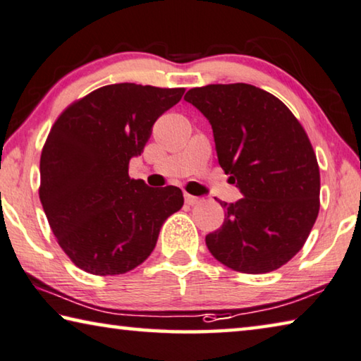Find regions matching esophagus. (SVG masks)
I'll return each instance as SVG.
<instances>
[{
	"mask_svg": "<svg viewBox=\"0 0 361 361\" xmlns=\"http://www.w3.org/2000/svg\"><path fill=\"white\" fill-rule=\"evenodd\" d=\"M185 202L188 205H196L201 202V197H196V196H191V194H185Z\"/></svg>",
	"mask_w": 361,
	"mask_h": 361,
	"instance_id": "1",
	"label": "esophagus"
}]
</instances>
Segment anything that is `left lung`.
Returning a JSON list of instances; mask_svg holds the SVG:
<instances>
[{
    "instance_id": "obj_1",
    "label": "left lung",
    "mask_w": 361,
    "mask_h": 361,
    "mask_svg": "<svg viewBox=\"0 0 361 361\" xmlns=\"http://www.w3.org/2000/svg\"><path fill=\"white\" fill-rule=\"evenodd\" d=\"M185 101L209 120L220 167L243 194L220 202L225 221L205 236L210 254L241 273L278 270L305 244L319 210V169L305 130L254 85H207Z\"/></svg>"
}]
</instances>
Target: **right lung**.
Here are the masks:
<instances>
[{
  "label": "right lung",
  "mask_w": 361,
  "mask_h": 361,
  "mask_svg": "<svg viewBox=\"0 0 361 361\" xmlns=\"http://www.w3.org/2000/svg\"><path fill=\"white\" fill-rule=\"evenodd\" d=\"M185 88L116 83L68 106L39 159V201L62 250L83 271L112 276L141 265L159 231L183 207L180 188L131 180L152 125Z\"/></svg>",
  "instance_id": "1"
}]
</instances>
